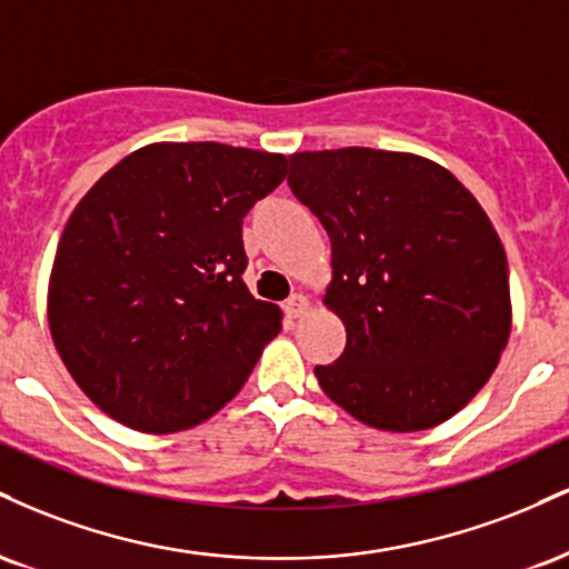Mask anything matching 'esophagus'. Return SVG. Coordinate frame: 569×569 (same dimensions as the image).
Wrapping results in <instances>:
<instances>
[{"instance_id":"esophagus-1","label":"esophagus","mask_w":569,"mask_h":569,"mask_svg":"<svg viewBox=\"0 0 569 569\" xmlns=\"http://www.w3.org/2000/svg\"><path fill=\"white\" fill-rule=\"evenodd\" d=\"M283 310H286V316H289V318H302L305 312L310 310V299H307L305 293H291V297L286 299Z\"/></svg>"}]
</instances>
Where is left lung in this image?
Listing matches in <instances>:
<instances>
[{
	"label": "left lung",
	"mask_w": 569,
	"mask_h": 569,
	"mask_svg": "<svg viewBox=\"0 0 569 569\" xmlns=\"http://www.w3.org/2000/svg\"><path fill=\"white\" fill-rule=\"evenodd\" d=\"M289 187L331 240L323 305L348 331L318 385L363 426H441L485 388L511 337L492 221L439 162L369 147L291 154Z\"/></svg>",
	"instance_id": "8db88e82"
}]
</instances>
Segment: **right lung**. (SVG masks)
<instances>
[{"label": "right lung", "mask_w": 569, "mask_h": 569, "mask_svg": "<svg viewBox=\"0 0 569 569\" xmlns=\"http://www.w3.org/2000/svg\"><path fill=\"white\" fill-rule=\"evenodd\" d=\"M283 179V154L158 141L77 202L50 270L48 326L103 415L179 433L243 388L283 312L248 291L240 230Z\"/></svg>", "instance_id": "1"}]
</instances>
